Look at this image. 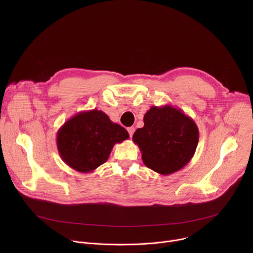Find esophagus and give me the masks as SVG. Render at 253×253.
I'll return each instance as SVG.
<instances>
[{"mask_svg":"<svg viewBox=\"0 0 253 253\" xmlns=\"http://www.w3.org/2000/svg\"><path fill=\"white\" fill-rule=\"evenodd\" d=\"M127 130H128V133H129L130 137H132V136H133V133H134V131H135V128H134V127H129Z\"/></svg>","mask_w":253,"mask_h":253,"instance_id":"obj_1","label":"esophagus"}]
</instances>
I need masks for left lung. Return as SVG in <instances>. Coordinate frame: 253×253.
<instances>
[{
    "label": "left lung",
    "instance_id": "1",
    "mask_svg": "<svg viewBox=\"0 0 253 253\" xmlns=\"http://www.w3.org/2000/svg\"><path fill=\"white\" fill-rule=\"evenodd\" d=\"M143 120L144 126L137 129L132 138L139 146L143 163L161 175L186 166L199 140L194 120L169 104L152 106Z\"/></svg>",
    "mask_w": 253,
    "mask_h": 253
}]
</instances>
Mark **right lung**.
Listing matches in <instances>:
<instances>
[{
  "mask_svg": "<svg viewBox=\"0 0 253 253\" xmlns=\"http://www.w3.org/2000/svg\"><path fill=\"white\" fill-rule=\"evenodd\" d=\"M128 138L124 127L93 109L79 112L64 123L57 132V147L69 167L91 173L108 160L116 143Z\"/></svg>",
  "mask_w": 253,
  "mask_h": 253,
  "instance_id": "obj_1",
  "label": "right lung"
}]
</instances>
